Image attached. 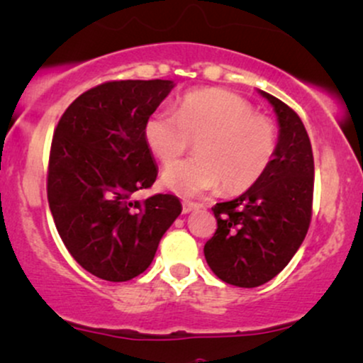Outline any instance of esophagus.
<instances>
[{
  "instance_id": "34e87169",
  "label": "esophagus",
  "mask_w": 363,
  "mask_h": 363,
  "mask_svg": "<svg viewBox=\"0 0 363 363\" xmlns=\"http://www.w3.org/2000/svg\"><path fill=\"white\" fill-rule=\"evenodd\" d=\"M194 209H199V204L189 203V201H184V203H182V213H184V215H187V213H191V211H194Z\"/></svg>"
}]
</instances>
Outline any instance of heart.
Returning <instances> with one entry per match:
<instances>
[{
    "mask_svg": "<svg viewBox=\"0 0 363 363\" xmlns=\"http://www.w3.org/2000/svg\"><path fill=\"white\" fill-rule=\"evenodd\" d=\"M147 147L164 165L198 140V155L164 172V184L182 196H199L223 184L242 193L267 172L277 150V128L237 93L203 89L187 93L176 111H155L147 120Z\"/></svg>",
    "mask_w": 363,
    "mask_h": 363,
    "instance_id": "obj_1",
    "label": "heart"
}]
</instances>
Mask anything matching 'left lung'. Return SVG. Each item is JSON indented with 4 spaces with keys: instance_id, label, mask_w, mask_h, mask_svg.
Returning <instances> with one entry per match:
<instances>
[{
    "instance_id": "1",
    "label": "left lung",
    "mask_w": 363,
    "mask_h": 363,
    "mask_svg": "<svg viewBox=\"0 0 363 363\" xmlns=\"http://www.w3.org/2000/svg\"><path fill=\"white\" fill-rule=\"evenodd\" d=\"M260 94L277 115L276 157L242 196L216 203L218 228L204 245L209 269L238 287L262 286L289 264L313 211L314 160L306 128L286 103L265 91Z\"/></svg>"
}]
</instances>
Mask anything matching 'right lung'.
Segmentation results:
<instances>
[{
	"mask_svg": "<svg viewBox=\"0 0 363 363\" xmlns=\"http://www.w3.org/2000/svg\"><path fill=\"white\" fill-rule=\"evenodd\" d=\"M174 82L110 81L82 93L54 132L47 198L74 260L93 276L125 282L154 260L181 215L172 194L133 199L157 179L143 128Z\"/></svg>",
	"mask_w": 363,
	"mask_h": 363,
	"instance_id": "add662e5",
	"label": "right lung"
}]
</instances>
